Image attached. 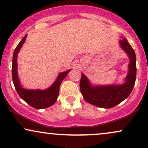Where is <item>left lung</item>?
<instances>
[{
    "label": "left lung",
    "instance_id": "8db88e82",
    "mask_svg": "<svg viewBox=\"0 0 148 148\" xmlns=\"http://www.w3.org/2000/svg\"><path fill=\"white\" fill-rule=\"evenodd\" d=\"M120 45L130 58L129 74L126 82L122 85L92 86L83 74H81L80 88L84 99L97 107L112 108L129 97L135 85L136 79V57L133 49L127 39L120 40Z\"/></svg>",
    "mask_w": 148,
    "mask_h": 148
}]
</instances>
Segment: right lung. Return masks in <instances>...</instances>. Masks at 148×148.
Returning a JSON list of instances; mask_svg holds the SVG:
<instances>
[{
    "label": "right lung",
    "instance_id": "1",
    "mask_svg": "<svg viewBox=\"0 0 148 148\" xmlns=\"http://www.w3.org/2000/svg\"><path fill=\"white\" fill-rule=\"evenodd\" d=\"M26 36L27 34L25 35L24 37L21 39L20 42L17 45L16 48L15 49L14 53H13L12 62L13 82L17 93L21 99L24 100L27 103H28L29 106L35 109H43V108L50 107L56 103L57 99H58L59 92H60V84L63 80L68 75L70 70L59 74L58 78L53 84L46 90H28L23 88L21 87L18 76H17V53L24 43Z\"/></svg>",
    "mask_w": 148,
    "mask_h": 148
}]
</instances>
